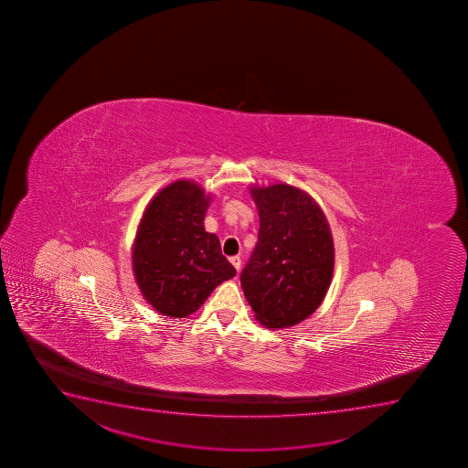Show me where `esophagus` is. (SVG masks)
I'll list each match as a JSON object with an SVG mask.
<instances>
[{
	"label": "esophagus",
	"instance_id": "1",
	"mask_svg": "<svg viewBox=\"0 0 468 468\" xmlns=\"http://www.w3.org/2000/svg\"><path fill=\"white\" fill-rule=\"evenodd\" d=\"M230 263L233 264L235 270H241V259L239 257H230Z\"/></svg>",
	"mask_w": 468,
	"mask_h": 468
}]
</instances>
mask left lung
<instances>
[{"label": "left lung", "instance_id": "obj_1", "mask_svg": "<svg viewBox=\"0 0 468 468\" xmlns=\"http://www.w3.org/2000/svg\"><path fill=\"white\" fill-rule=\"evenodd\" d=\"M259 241L241 272L255 319L268 329L292 327L324 301L334 274V239L323 209L296 186H250Z\"/></svg>", "mask_w": 468, "mask_h": 468}]
</instances>
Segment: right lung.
<instances>
[{
  "mask_svg": "<svg viewBox=\"0 0 468 468\" xmlns=\"http://www.w3.org/2000/svg\"><path fill=\"white\" fill-rule=\"evenodd\" d=\"M209 196L197 183L176 180L144 211L133 244V271L144 299L165 316L186 318L216 286L237 275L204 229Z\"/></svg>",
  "mask_w": 468,
  "mask_h": 468,
  "instance_id": "add662e5",
  "label": "right lung"
}]
</instances>
